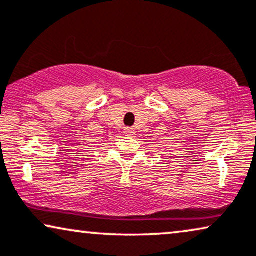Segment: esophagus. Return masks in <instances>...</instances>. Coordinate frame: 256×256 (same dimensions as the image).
<instances>
[{
    "instance_id": "1",
    "label": "esophagus",
    "mask_w": 256,
    "mask_h": 256,
    "mask_svg": "<svg viewBox=\"0 0 256 256\" xmlns=\"http://www.w3.org/2000/svg\"><path fill=\"white\" fill-rule=\"evenodd\" d=\"M125 134L128 136H132L134 132V130H131V128H125Z\"/></svg>"
}]
</instances>
